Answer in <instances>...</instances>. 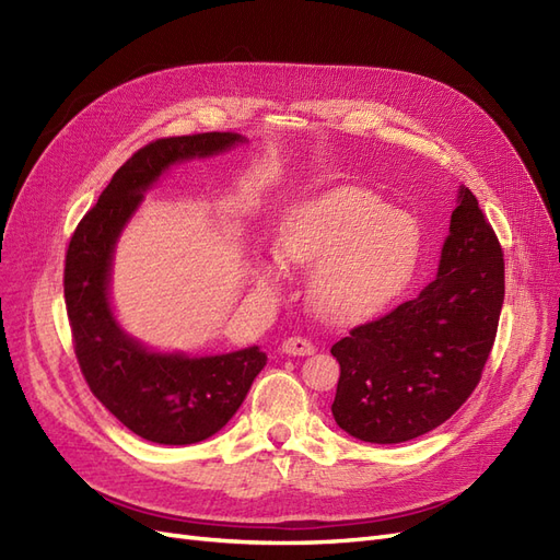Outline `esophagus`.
Listing matches in <instances>:
<instances>
[{"label": "esophagus", "instance_id": "obj_1", "mask_svg": "<svg viewBox=\"0 0 560 560\" xmlns=\"http://www.w3.org/2000/svg\"><path fill=\"white\" fill-rule=\"evenodd\" d=\"M282 352L284 354H294V358H303V354H313L315 346L308 341V338H303V336H290L282 343Z\"/></svg>", "mask_w": 560, "mask_h": 560}]
</instances>
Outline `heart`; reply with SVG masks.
Instances as JSON below:
<instances>
[{
	"mask_svg": "<svg viewBox=\"0 0 560 560\" xmlns=\"http://www.w3.org/2000/svg\"><path fill=\"white\" fill-rule=\"evenodd\" d=\"M422 233L416 219L364 189H338L294 210L280 229L284 264L313 268V308L334 322L374 315L411 280ZM264 273V284H276Z\"/></svg>",
	"mask_w": 560,
	"mask_h": 560,
	"instance_id": "b5f03b06",
	"label": "heart"
}]
</instances>
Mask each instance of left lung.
I'll use <instances>...</instances> for the list:
<instances>
[{
    "instance_id": "left-lung-1",
    "label": "left lung",
    "mask_w": 560,
    "mask_h": 560,
    "mask_svg": "<svg viewBox=\"0 0 560 560\" xmlns=\"http://www.w3.org/2000/svg\"><path fill=\"white\" fill-rule=\"evenodd\" d=\"M504 254L460 189L439 273L418 299L331 346L341 364L334 420L371 444H401L448 420L479 385L504 301Z\"/></svg>"
}]
</instances>
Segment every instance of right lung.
<instances>
[{
  "label": "right lung",
  "instance_id": "add662e5",
  "mask_svg": "<svg viewBox=\"0 0 560 560\" xmlns=\"http://www.w3.org/2000/svg\"><path fill=\"white\" fill-rule=\"evenodd\" d=\"M238 142L235 132H200L144 144L83 214L65 254V306L81 374L105 409L147 442L186 446L212 436L241 409L266 366L257 346L212 358L151 352L121 331L109 308L114 245L142 194L173 163Z\"/></svg>",
  "mask_w": 560,
  "mask_h": 560
}]
</instances>
